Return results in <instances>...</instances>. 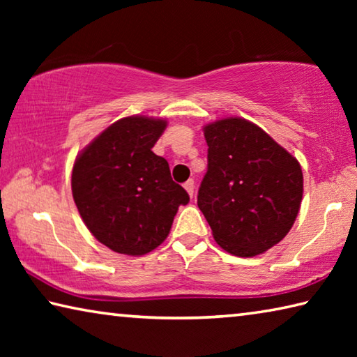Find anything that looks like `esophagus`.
Listing matches in <instances>:
<instances>
[{
	"label": "esophagus",
	"instance_id": "34e87169",
	"mask_svg": "<svg viewBox=\"0 0 357 357\" xmlns=\"http://www.w3.org/2000/svg\"><path fill=\"white\" fill-rule=\"evenodd\" d=\"M184 189L187 190V193H189L190 197H193V192H195V183H193L192 179L187 181V183L184 184Z\"/></svg>",
	"mask_w": 357,
	"mask_h": 357
}]
</instances>
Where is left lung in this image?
I'll return each mask as SVG.
<instances>
[{"mask_svg":"<svg viewBox=\"0 0 357 357\" xmlns=\"http://www.w3.org/2000/svg\"><path fill=\"white\" fill-rule=\"evenodd\" d=\"M204 138L208 172L197 203L215 243L236 257H255L279 244L301 208L299 162L243 118L204 126Z\"/></svg>","mask_w":357,"mask_h":357,"instance_id":"obj_1","label":"left lung"}]
</instances>
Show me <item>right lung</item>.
<instances>
[{
  "mask_svg": "<svg viewBox=\"0 0 357 357\" xmlns=\"http://www.w3.org/2000/svg\"><path fill=\"white\" fill-rule=\"evenodd\" d=\"M167 121L128 116L78 154L72 195L93 236L116 253L144 255L164 243L189 193L174 183L153 146Z\"/></svg>",
  "mask_w": 357,
  "mask_h": 357,
  "instance_id": "1",
  "label": "right lung"
}]
</instances>
